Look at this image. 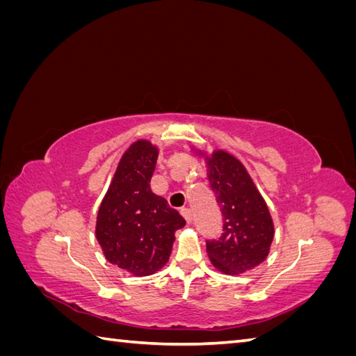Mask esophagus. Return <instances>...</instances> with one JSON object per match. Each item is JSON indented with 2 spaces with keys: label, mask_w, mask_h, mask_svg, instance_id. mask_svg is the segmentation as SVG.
Returning a JSON list of instances; mask_svg holds the SVG:
<instances>
[{
  "label": "esophagus",
  "mask_w": 356,
  "mask_h": 356,
  "mask_svg": "<svg viewBox=\"0 0 356 356\" xmlns=\"http://www.w3.org/2000/svg\"><path fill=\"white\" fill-rule=\"evenodd\" d=\"M181 215H182V217H184V220H186L188 224L193 221V213H191V209H188V208H182V209H181Z\"/></svg>",
  "instance_id": "34e87169"
}]
</instances>
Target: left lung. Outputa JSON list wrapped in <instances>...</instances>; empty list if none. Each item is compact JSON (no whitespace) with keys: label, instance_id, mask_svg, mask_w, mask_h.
<instances>
[{"label":"left lung","instance_id":"obj_1","mask_svg":"<svg viewBox=\"0 0 356 356\" xmlns=\"http://www.w3.org/2000/svg\"><path fill=\"white\" fill-rule=\"evenodd\" d=\"M208 166V179L221 208V238L207 242V252L218 272L238 276L261 264L275 236L270 211L242 161L225 149L211 154L193 147Z\"/></svg>","mask_w":356,"mask_h":356}]
</instances>
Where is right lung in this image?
<instances>
[{
  "instance_id": "right-lung-1",
  "label": "right lung",
  "mask_w": 356,
  "mask_h": 356,
  "mask_svg": "<svg viewBox=\"0 0 356 356\" xmlns=\"http://www.w3.org/2000/svg\"><path fill=\"white\" fill-rule=\"evenodd\" d=\"M159 147L148 139L132 143L118 161L101 202L95 234L111 264L134 276H149L163 267L186 220L152 191Z\"/></svg>"
}]
</instances>
